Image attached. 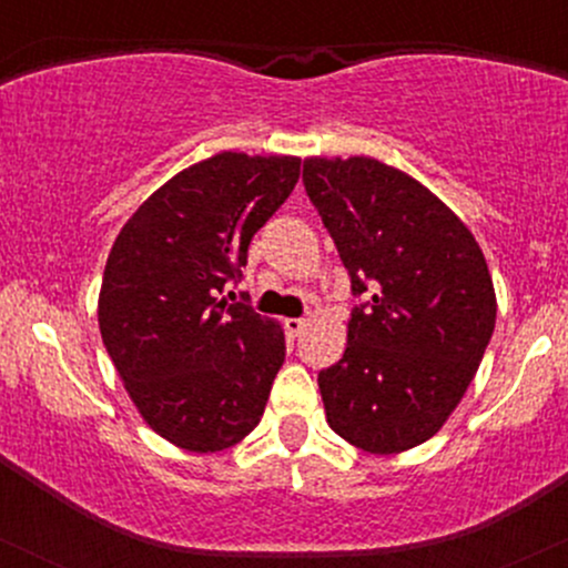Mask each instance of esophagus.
I'll list each match as a JSON object with an SVG mask.
<instances>
[{"label":"esophagus","mask_w":568,"mask_h":568,"mask_svg":"<svg viewBox=\"0 0 568 568\" xmlns=\"http://www.w3.org/2000/svg\"><path fill=\"white\" fill-rule=\"evenodd\" d=\"M283 328L288 336H302V331L306 328V321L304 317H288V321L283 323Z\"/></svg>","instance_id":"obj_1"}]
</instances>
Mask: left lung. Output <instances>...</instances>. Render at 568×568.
Segmentation results:
<instances>
[{"label": "left lung", "instance_id": "left-lung-1", "mask_svg": "<svg viewBox=\"0 0 568 568\" xmlns=\"http://www.w3.org/2000/svg\"><path fill=\"white\" fill-rule=\"evenodd\" d=\"M304 186L347 266V349L321 371L325 416L368 454L433 438L470 387L497 321L473 232L427 186L374 158L304 160Z\"/></svg>", "mask_w": 568, "mask_h": 568}]
</instances>
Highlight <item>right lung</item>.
<instances>
[{"instance_id": "right-lung-1", "label": "right lung", "mask_w": 568, "mask_h": 568, "mask_svg": "<svg viewBox=\"0 0 568 568\" xmlns=\"http://www.w3.org/2000/svg\"><path fill=\"white\" fill-rule=\"evenodd\" d=\"M298 173V158L213 154L162 184L116 234L98 296L103 347L143 422L173 446L224 452L262 422L283 328L221 293Z\"/></svg>"}]
</instances>
